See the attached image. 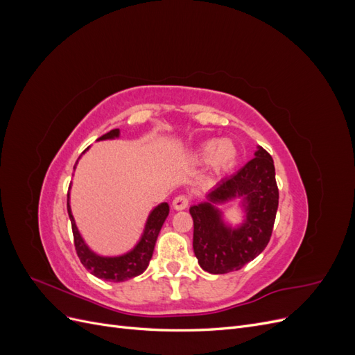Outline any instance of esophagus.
I'll return each mask as SVG.
<instances>
[{
  "mask_svg": "<svg viewBox=\"0 0 355 355\" xmlns=\"http://www.w3.org/2000/svg\"><path fill=\"white\" fill-rule=\"evenodd\" d=\"M188 204H189V200L187 196H178L173 200V204H171V206H173L175 210H185L188 207Z\"/></svg>",
  "mask_w": 355,
  "mask_h": 355,
  "instance_id": "esophagus-1",
  "label": "esophagus"
}]
</instances>
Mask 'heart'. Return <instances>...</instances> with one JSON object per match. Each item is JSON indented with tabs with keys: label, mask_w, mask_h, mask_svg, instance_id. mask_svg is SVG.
Wrapping results in <instances>:
<instances>
[{
	"label": "heart",
	"mask_w": 355,
	"mask_h": 355,
	"mask_svg": "<svg viewBox=\"0 0 355 355\" xmlns=\"http://www.w3.org/2000/svg\"><path fill=\"white\" fill-rule=\"evenodd\" d=\"M239 158V149L231 139H220L204 144L198 151V159L207 161L214 170H225L235 164Z\"/></svg>",
	"instance_id": "heart-1"
}]
</instances>
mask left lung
<instances>
[{
  "mask_svg": "<svg viewBox=\"0 0 355 355\" xmlns=\"http://www.w3.org/2000/svg\"><path fill=\"white\" fill-rule=\"evenodd\" d=\"M206 201L191 206L194 220L196 257L204 271L227 274L239 271L259 256L270 243L278 209V188L272 157L257 146L252 158L237 173L220 180ZM240 199L241 224L232 227L217 207Z\"/></svg>",
  "mask_w": 355,
  "mask_h": 355,
  "instance_id": "8db88e82",
  "label": "left lung"
}]
</instances>
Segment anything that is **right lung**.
Returning a JSON list of instances; mask_svg holds the SVG:
<instances>
[{
    "mask_svg": "<svg viewBox=\"0 0 355 355\" xmlns=\"http://www.w3.org/2000/svg\"><path fill=\"white\" fill-rule=\"evenodd\" d=\"M118 137H120V128H114V130L101 136L98 141H108V139H118ZM87 149H85V151H87ZM78 159L73 166V170L78 164ZM69 191H71V187H69ZM168 211H170V207L167 202L158 204V206H155L151 210V213L148 214L144 232L132 250L118 256H102L93 252L87 245V243H85L84 239L81 237L77 223H75V219L72 216L71 194L68 192V214L72 225L75 250H77V254L85 270L90 271V274H93L94 277H98L101 280H106V282L120 283V282L130 280V278L141 275L146 270L154 253V247L158 239V234L161 231V227H163L164 220L168 216Z\"/></svg>",
    "mask_w": 355,
    "mask_h": 355,
    "instance_id": "obj_1",
    "label": "right lung"
}]
</instances>
